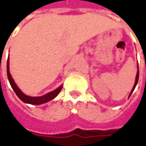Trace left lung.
<instances>
[{"mask_svg":"<svg viewBox=\"0 0 146 146\" xmlns=\"http://www.w3.org/2000/svg\"><path fill=\"white\" fill-rule=\"evenodd\" d=\"M138 79H139V69H138L137 73V76H136V81H135V84H134V86H133V88H132V91H131V93H130V95H129V97L131 96V94H132V92H133V90L135 89V88H136V86H137V84Z\"/></svg>","mask_w":146,"mask_h":146,"instance_id":"left-lung-1","label":"left lung"}]
</instances>
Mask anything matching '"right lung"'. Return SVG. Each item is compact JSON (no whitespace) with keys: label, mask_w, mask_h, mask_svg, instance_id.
Listing matches in <instances>:
<instances>
[{"label":"right lung","mask_w":146,"mask_h":146,"mask_svg":"<svg viewBox=\"0 0 146 146\" xmlns=\"http://www.w3.org/2000/svg\"><path fill=\"white\" fill-rule=\"evenodd\" d=\"M7 76H8V80L11 87L14 89L16 95L19 97L20 100L23 101L25 103L31 104V105H41V104L45 103V102H48L49 101L53 100V98H56L58 95V93H60V91L62 90V86H60L57 89H55L54 91H52L50 93H47V94L44 95L42 97H29V96L26 95L16 85V84L14 83V80H13L12 76L9 73V58L8 60H7Z\"/></svg>","instance_id":"1"}]
</instances>
